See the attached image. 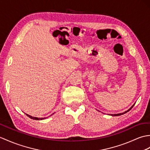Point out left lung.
<instances>
[{"label":"left lung","mask_w":150,"mask_h":150,"mask_svg":"<svg viewBox=\"0 0 150 150\" xmlns=\"http://www.w3.org/2000/svg\"><path fill=\"white\" fill-rule=\"evenodd\" d=\"M134 107V105L133 106H132L131 108H130V109H128V110H127V111H125V112H123V113H120V114H111V115H112V116H120V115H122V114H125V113H126V112H128V111H129L131 109H132V107Z\"/></svg>","instance_id":"1"}]
</instances>
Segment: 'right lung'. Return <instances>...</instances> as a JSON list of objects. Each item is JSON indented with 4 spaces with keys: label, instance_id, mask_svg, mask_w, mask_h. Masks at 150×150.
Listing matches in <instances>:
<instances>
[{
    "label": "right lung",
    "instance_id": "add662e5",
    "mask_svg": "<svg viewBox=\"0 0 150 150\" xmlns=\"http://www.w3.org/2000/svg\"><path fill=\"white\" fill-rule=\"evenodd\" d=\"M26 115L27 116L29 117H30V118H31V119H33V120H44V119H45V118H40V117H33V116H30V115H28V114H26Z\"/></svg>",
    "mask_w": 150,
    "mask_h": 150
}]
</instances>
